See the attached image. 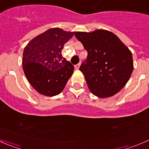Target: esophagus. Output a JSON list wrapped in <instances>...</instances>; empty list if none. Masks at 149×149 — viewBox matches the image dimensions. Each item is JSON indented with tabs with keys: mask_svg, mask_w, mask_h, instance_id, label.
Returning <instances> with one entry per match:
<instances>
[{
	"mask_svg": "<svg viewBox=\"0 0 149 149\" xmlns=\"http://www.w3.org/2000/svg\"><path fill=\"white\" fill-rule=\"evenodd\" d=\"M80 65H81L80 63H79V64H77V65H75V68H76V70H79V67H80Z\"/></svg>",
	"mask_w": 149,
	"mask_h": 149,
	"instance_id": "esophagus-1",
	"label": "esophagus"
}]
</instances>
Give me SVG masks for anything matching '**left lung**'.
<instances>
[{"instance_id": "obj_1", "label": "left lung", "mask_w": 149, "mask_h": 149, "mask_svg": "<svg viewBox=\"0 0 149 149\" xmlns=\"http://www.w3.org/2000/svg\"><path fill=\"white\" fill-rule=\"evenodd\" d=\"M76 38L88 52L79 70L88 88L100 98L112 97L125 86L133 70V55L114 33L97 29L77 31Z\"/></svg>"}]
</instances>
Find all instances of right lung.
Segmentation results:
<instances>
[{
	"label": "right lung",
	"instance_id": "add662e5",
	"mask_svg": "<svg viewBox=\"0 0 149 149\" xmlns=\"http://www.w3.org/2000/svg\"><path fill=\"white\" fill-rule=\"evenodd\" d=\"M74 33L60 28L49 29L25 47L24 72L31 86L40 94L58 95L73 74L74 67L62 56L61 51Z\"/></svg>",
	"mask_w": 149,
	"mask_h": 149
}]
</instances>
